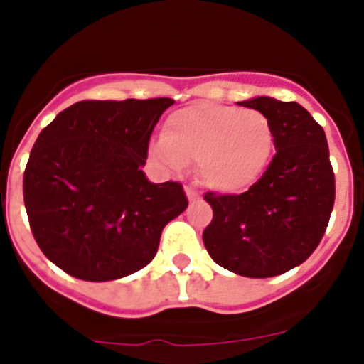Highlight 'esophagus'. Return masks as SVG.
<instances>
[{
  "instance_id": "esophagus-1",
  "label": "esophagus",
  "mask_w": 364,
  "mask_h": 364,
  "mask_svg": "<svg viewBox=\"0 0 364 364\" xmlns=\"http://www.w3.org/2000/svg\"><path fill=\"white\" fill-rule=\"evenodd\" d=\"M185 193H187V198L191 200V202H196V200H200V193H198V188H194V187H185Z\"/></svg>"
}]
</instances>
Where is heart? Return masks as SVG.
I'll return each mask as SVG.
<instances>
[{
  "mask_svg": "<svg viewBox=\"0 0 364 364\" xmlns=\"http://www.w3.org/2000/svg\"><path fill=\"white\" fill-rule=\"evenodd\" d=\"M153 156L170 170L196 162L205 187L238 193L253 185L274 153V128L264 113L238 105L198 104L176 111Z\"/></svg>",
  "mask_w": 364,
  "mask_h": 364,
  "instance_id": "obj_1",
  "label": "heart"
}]
</instances>
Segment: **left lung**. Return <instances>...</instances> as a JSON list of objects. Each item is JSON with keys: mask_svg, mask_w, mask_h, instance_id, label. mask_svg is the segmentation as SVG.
I'll return each instance as SVG.
<instances>
[{"mask_svg": "<svg viewBox=\"0 0 364 364\" xmlns=\"http://www.w3.org/2000/svg\"><path fill=\"white\" fill-rule=\"evenodd\" d=\"M268 117L276 154L242 194L205 193L213 219L202 238L217 264L245 277H274L302 264L321 242L334 205L325 130L296 102L253 98Z\"/></svg>", "mask_w": 364, "mask_h": 364, "instance_id": "8db88e82", "label": "left lung"}]
</instances>
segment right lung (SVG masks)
<instances>
[{
    "instance_id": "obj_1",
    "label": "right lung",
    "mask_w": 364,
    "mask_h": 364,
    "mask_svg": "<svg viewBox=\"0 0 364 364\" xmlns=\"http://www.w3.org/2000/svg\"><path fill=\"white\" fill-rule=\"evenodd\" d=\"M173 100H82L45 126L24 170V205L45 257L85 282H109L154 259L162 228L187 210L181 183L141 166Z\"/></svg>"
}]
</instances>
